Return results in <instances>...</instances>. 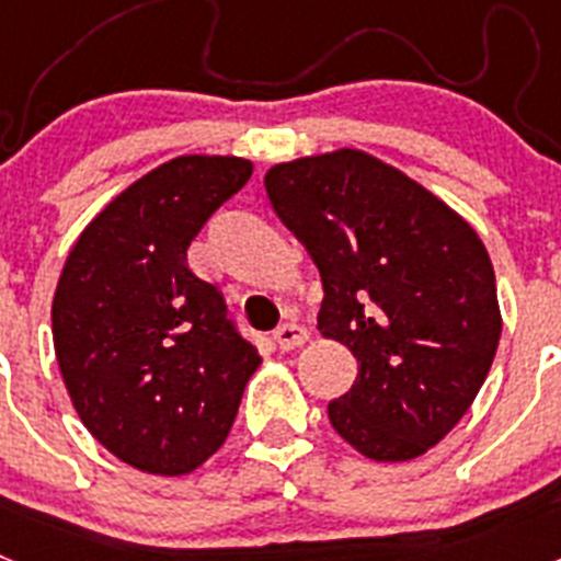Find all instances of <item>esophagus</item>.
I'll return each mask as SVG.
<instances>
[{"label":"esophagus","instance_id":"esophagus-1","mask_svg":"<svg viewBox=\"0 0 561 561\" xmlns=\"http://www.w3.org/2000/svg\"><path fill=\"white\" fill-rule=\"evenodd\" d=\"M275 342H277V348H280V351H295V348H300V345H306V342H309V331H306L304 325L286 323V325H280V329L275 331Z\"/></svg>","mask_w":561,"mask_h":561}]
</instances>
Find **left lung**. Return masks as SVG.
Listing matches in <instances>:
<instances>
[{"instance_id":"left-lung-1","label":"left lung","mask_w":561,"mask_h":561,"mask_svg":"<svg viewBox=\"0 0 561 561\" xmlns=\"http://www.w3.org/2000/svg\"><path fill=\"white\" fill-rule=\"evenodd\" d=\"M264 187L320 270V331L356 356L331 427L370 460L419 458L472 408L497 354L503 317L483 241L359 148L277 162Z\"/></svg>"}]
</instances>
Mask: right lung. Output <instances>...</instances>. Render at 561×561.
<instances>
[{
  "label": "right lung",
  "instance_id": "obj_1",
  "mask_svg": "<svg viewBox=\"0 0 561 561\" xmlns=\"http://www.w3.org/2000/svg\"><path fill=\"white\" fill-rule=\"evenodd\" d=\"M252 176V162L185 153L117 193L72 244L53 297V345L83 427L162 478L225 444L261 354L187 247Z\"/></svg>",
  "mask_w": 561,
  "mask_h": 561
}]
</instances>
